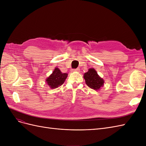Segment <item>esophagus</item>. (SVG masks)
I'll list each match as a JSON object with an SVG mask.
<instances>
[{
    "mask_svg": "<svg viewBox=\"0 0 146 146\" xmlns=\"http://www.w3.org/2000/svg\"><path fill=\"white\" fill-rule=\"evenodd\" d=\"M72 71H74V72H80V69H79V68L74 69H72Z\"/></svg>",
    "mask_w": 146,
    "mask_h": 146,
    "instance_id": "esophagus-1",
    "label": "esophagus"
}]
</instances>
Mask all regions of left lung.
<instances>
[{
    "mask_svg": "<svg viewBox=\"0 0 146 146\" xmlns=\"http://www.w3.org/2000/svg\"><path fill=\"white\" fill-rule=\"evenodd\" d=\"M83 77L85 78L86 85L91 89L99 90L101 87L104 86V79L99 77L98 72L94 68L88 69V71L84 74Z\"/></svg>",
    "mask_w": 146,
    "mask_h": 146,
    "instance_id": "1",
    "label": "left lung"
}]
</instances>
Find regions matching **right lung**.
I'll return each mask as SVG.
<instances>
[{
	"label": "right lung",
	"mask_w": 146,
	"mask_h": 146,
	"mask_svg": "<svg viewBox=\"0 0 146 146\" xmlns=\"http://www.w3.org/2000/svg\"><path fill=\"white\" fill-rule=\"evenodd\" d=\"M67 77V73L61 72L58 68H55L52 74L46 79V82L51 89H55L62 85Z\"/></svg>",
	"instance_id": "right-lung-1"
}]
</instances>
